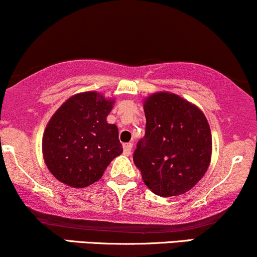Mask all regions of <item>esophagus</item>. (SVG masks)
Wrapping results in <instances>:
<instances>
[{
  "instance_id": "34e87169",
  "label": "esophagus",
  "mask_w": 257,
  "mask_h": 257,
  "mask_svg": "<svg viewBox=\"0 0 257 257\" xmlns=\"http://www.w3.org/2000/svg\"><path fill=\"white\" fill-rule=\"evenodd\" d=\"M132 150V143H123V154L125 156H130Z\"/></svg>"
}]
</instances>
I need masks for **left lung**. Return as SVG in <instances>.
Segmentation results:
<instances>
[{
	"mask_svg": "<svg viewBox=\"0 0 257 257\" xmlns=\"http://www.w3.org/2000/svg\"><path fill=\"white\" fill-rule=\"evenodd\" d=\"M146 134L134 163L143 181L162 197L191 190L208 169L212 136L207 118L194 104L168 92L145 100Z\"/></svg>",
	"mask_w": 257,
	"mask_h": 257,
	"instance_id": "1",
	"label": "left lung"
}]
</instances>
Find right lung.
<instances>
[{
  "mask_svg": "<svg viewBox=\"0 0 257 257\" xmlns=\"http://www.w3.org/2000/svg\"><path fill=\"white\" fill-rule=\"evenodd\" d=\"M114 100L84 92L65 101L46 125L43 156L52 175L81 189L103 176L106 167L122 153L116 125L107 123Z\"/></svg>",
  "mask_w": 257,
  "mask_h": 257,
  "instance_id": "right-lung-1",
  "label": "right lung"
}]
</instances>
